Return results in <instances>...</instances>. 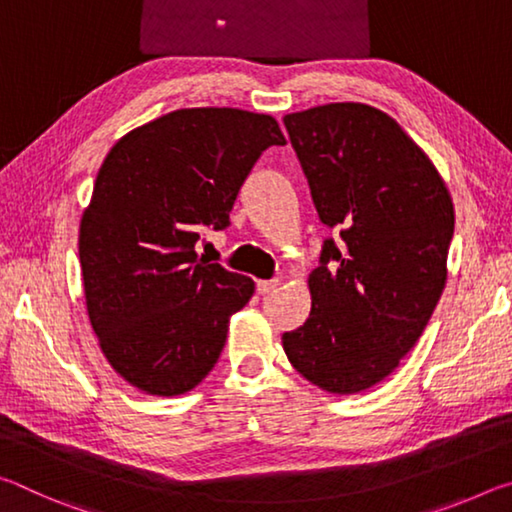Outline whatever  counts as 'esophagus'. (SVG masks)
<instances>
[{
  "instance_id": "1",
  "label": "esophagus",
  "mask_w": 512,
  "mask_h": 512,
  "mask_svg": "<svg viewBox=\"0 0 512 512\" xmlns=\"http://www.w3.org/2000/svg\"><path fill=\"white\" fill-rule=\"evenodd\" d=\"M277 289V282L275 280H259L257 282V291L262 293V296H266V293H271Z\"/></svg>"
}]
</instances>
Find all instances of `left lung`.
Masks as SVG:
<instances>
[{
	"mask_svg": "<svg viewBox=\"0 0 512 512\" xmlns=\"http://www.w3.org/2000/svg\"><path fill=\"white\" fill-rule=\"evenodd\" d=\"M284 126L341 244L325 241L307 280L309 318L282 348L320 391H368L400 366L443 296L452 196L429 155L366 103L291 112Z\"/></svg>",
	"mask_w": 512,
	"mask_h": 512,
	"instance_id": "left-lung-1",
	"label": "left lung"
}]
</instances>
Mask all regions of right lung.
<instances>
[{
    "mask_svg": "<svg viewBox=\"0 0 512 512\" xmlns=\"http://www.w3.org/2000/svg\"><path fill=\"white\" fill-rule=\"evenodd\" d=\"M271 115L183 108L119 137L81 216L85 307L103 357L137 391L185 395L219 361L230 318L255 282L198 257L205 228L230 223L268 146Z\"/></svg>",
    "mask_w": 512,
    "mask_h": 512,
    "instance_id": "1",
    "label": "right lung"
}]
</instances>
